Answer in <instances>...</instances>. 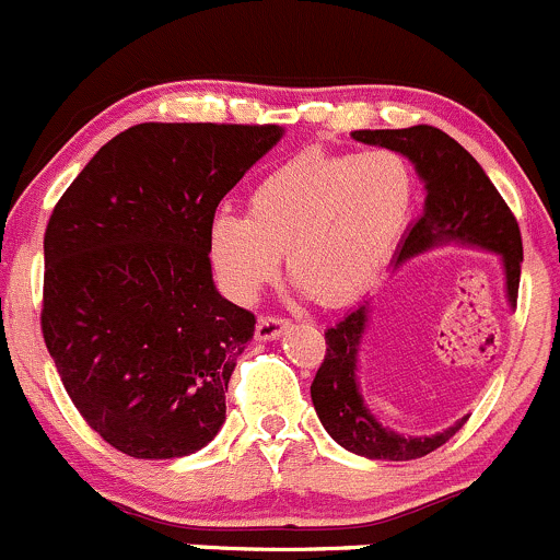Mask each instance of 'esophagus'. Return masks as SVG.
Here are the masks:
<instances>
[{
    "label": "esophagus",
    "instance_id": "34e87169",
    "mask_svg": "<svg viewBox=\"0 0 560 560\" xmlns=\"http://www.w3.org/2000/svg\"><path fill=\"white\" fill-rule=\"evenodd\" d=\"M291 328V320L282 318V315H261L256 326V337L258 339H278L282 331Z\"/></svg>",
    "mask_w": 560,
    "mask_h": 560
}]
</instances>
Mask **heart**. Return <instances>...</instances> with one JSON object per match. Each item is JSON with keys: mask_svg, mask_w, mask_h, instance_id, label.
Listing matches in <instances>:
<instances>
[{"mask_svg": "<svg viewBox=\"0 0 560 560\" xmlns=\"http://www.w3.org/2000/svg\"><path fill=\"white\" fill-rule=\"evenodd\" d=\"M415 199L418 177L399 151H302L253 186L247 215L212 218V269L234 299L250 302L285 253L291 280L313 302L339 307L361 296L394 256Z\"/></svg>", "mask_w": 560, "mask_h": 560, "instance_id": "heart-1", "label": "heart"}]
</instances>
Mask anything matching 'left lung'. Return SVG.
Returning a JSON list of instances; mask_svg holds the SVG:
<instances>
[{
	"label": "left lung",
	"mask_w": 560,
	"mask_h": 560,
	"mask_svg": "<svg viewBox=\"0 0 560 560\" xmlns=\"http://www.w3.org/2000/svg\"><path fill=\"white\" fill-rule=\"evenodd\" d=\"M353 137L366 145L405 153L429 191L423 215L409 229L396 261H405L415 253H423L447 240L488 247L504 258L506 291H510V302L517 304L523 261L521 226L493 183L488 180L482 166L471 159V153L464 151L451 135L425 124L409 126V129L353 131ZM364 328L366 304L345 315L337 326L326 328V355L310 385L315 412L323 429L345 451L385 460L423 458L455 436L466 418L434 436H401L383 429L372 418L355 385V353H359Z\"/></svg>",
	"instance_id": "1"
}]
</instances>
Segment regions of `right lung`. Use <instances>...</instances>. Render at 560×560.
Listing matches in <instances>:
<instances>
[{
  "label": "right lung",
  "mask_w": 560,
  "mask_h": 560,
  "mask_svg": "<svg viewBox=\"0 0 560 560\" xmlns=\"http://www.w3.org/2000/svg\"><path fill=\"white\" fill-rule=\"evenodd\" d=\"M275 124H140L107 142L45 229V345L85 423L131 458L218 434L256 315L212 285L210 223Z\"/></svg>",
  "instance_id": "add662e5"
}]
</instances>
